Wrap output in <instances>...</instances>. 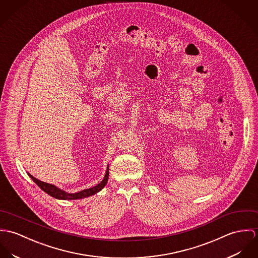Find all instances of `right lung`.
<instances>
[{"label":"right lung","mask_w":258,"mask_h":258,"mask_svg":"<svg viewBox=\"0 0 258 258\" xmlns=\"http://www.w3.org/2000/svg\"><path fill=\"white\" fill-rule=\"evenodd\" d=\"M29 176L37 184V186L41 190H43L45 193H47L51 197L56 198V199H60V200H77V199H83V198H86V197H89V196H92V195L98 193L99 191H101L105 187V185L107 184L108 179H109V167L107 168L106 175H105V177H104V179L102 180L101 183H99L98 185H96V186H94L92 188H89V189H86V190L80 191V192L75 193V194L66 193L65 191L60 190L59 188L55 187L52 184H48V183L42 182V181L34 178L32 175H29Z\"/></svg>","instance_id":"1"}]
</instances>
